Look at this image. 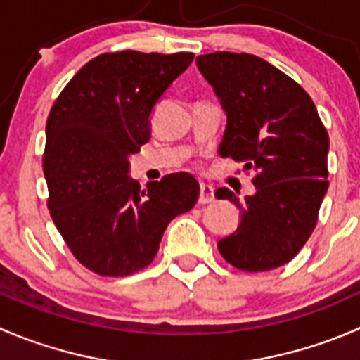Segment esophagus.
I'll return each instance as SVG.
<instances>
[{
    "mask_svg": "<svg viewBox=\"0 0 360 360\" xmlns=\"http://www.w3.org/2000/svg\"><path fill=\"white\" fill-rule=\"evenodd\" d=\"M214 200V190L209 184H200V195H198V204H209Z\"/></svg>",
    "mask_w": 360,
    "mask_h": 360,
    "instance_id": "esophagus-1",
    "label": "esophagus"
}]
</instances>
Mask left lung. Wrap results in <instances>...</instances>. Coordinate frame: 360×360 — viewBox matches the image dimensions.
Returning a JSON list of instances; mask_svg holds the SVG:
<instances>
[{"label": "left lung", "instance_id": "obj_1", "mask_svg": "<svg viewBox=\"0 0 360 360\" xmlns=\"http://www.w3.org/2000/svg\"><path fill=\"white\" fill-rule=\"evenodd\" d=\"M197 65L226 112L219 155L257 172V193L244 202L229 188L216 191L240 209L239 226L219 240V253L246 273L288 264L319 221L329 188V134L304 87L265 59L211 52Z\"/></svg>", "mask_w": 360, "mask_h": 360}]
</instances>
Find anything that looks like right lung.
Instances as JSON below:
<instances>
[{
  "label": "right lung",
  "instance_id": "add662e5",
  "mask_svg": "<svg viewBox=\"0 0 360 360\" xmlns=\"http://www.w3.org/2000/svg\"><path fill=\"white\" fill-rule=\"evenodd\" d=\"M191 52H103L86 63L47 117V207L73 257L100 276H128L155 260L167 225L190 211L200 186L186 172L141 190L130 155L151 139L149 116Z\"/></svg>",
  "mask_w": 360,
  "mask_h": 360
}]
</instances>
